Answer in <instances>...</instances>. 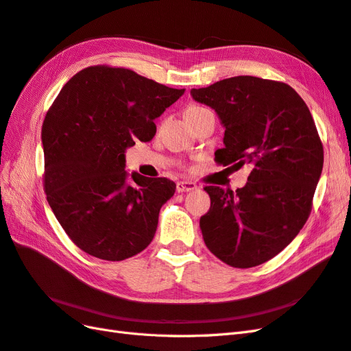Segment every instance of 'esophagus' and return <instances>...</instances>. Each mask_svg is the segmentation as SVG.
Wrapping results in <instances>:
<instances>
[{
	"mask_svg": "<svg viewBox=\"0 0 351 351\" xmlns=\"http://www.w3.org/2000/svg\"><path fill=\"white\" fill-rule=\"evenodd\" d=\"M176 189L178 193H184V192H192V190H196L197 186L193 182H178Z\"/></svg>",
	"mask_w": 351,
	"mask_h": 351,
	"instance_id": "esophagus-1",
	"label": "esophagus"
}]
</instances>
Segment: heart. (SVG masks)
I'll return each instance as SVG.
<instances>
[{"label":"heart","instance_id":"obj_1","mask_svg":"<svg viewBox=\"0 0 351 351\" xmlns=\"http://www.w3.org/2000/svg\"><path fill=\"white\" fill-rule=\"evenodd\" d=\"M206 111H209V110L205 108V107H202V105L190 104L189 107L186 108V111H184V117H186V120L190 123L193 119H196V117H199L200 114H204Z\"/></svg>","mask_w":351,"mask_h":351}]
</instances>
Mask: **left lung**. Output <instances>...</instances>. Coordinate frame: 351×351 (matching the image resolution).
Wrapping results in <instances>:
<instances>
[{"label": "left lung", "mask_w": 351, "mask_h": 351, "mask_svg": "<svg viewBox=\"0 0 351 351\" xmlns=\"http://www.w3.org/2000/svg\"><path fill=\"white\" fill-rule=\"evenodd\" d=\"M190 93L226 127L215 161L252 168L236 192L205 187L210 208L200 217L202 236L230 267H258L289 246L311 215L324 167L313 117L300 95L277 80L236 76Z\"/></svg>", "instance_id": "8db88e82"}]
</instances>
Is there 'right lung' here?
<instances>
[{
  "label": "right lung",
  "instance_id": "obj_1",
  "mask_svg": "<svg viewBox=\"0 0 351 351\" xmlns=\"http://www.w3.org/2000/svg\"><path fill=\"white\" fill-rule=\"evenodd\" d=\"M183 93L99 64L74 74L52 102L42 124L47 200L70 240L90 256L124 261L152 241L176 183L137 173L132 182L124 152L137 139L152 141L154 120Z\"/></svg>",
  "mask_w": 351,
  "mask_h": 351
}]
</instances>
